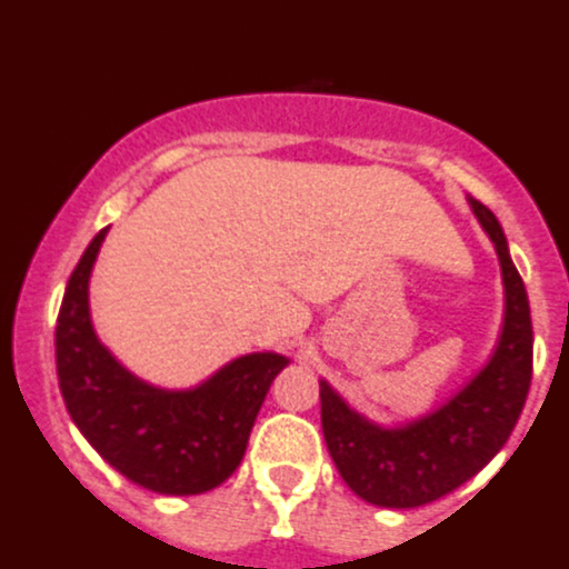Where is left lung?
Returning <instances> with one entry per match:
<instances>
[{"label":"left lung","mask_w":569,"mask_h":569,"mask_svg":"<svg viewBox=\"0 0 569 569\" xmlns=\"http://www.w3.org/2000/svg\"><path fill=\"white\" fill-rule=\"evenodd\" d=\"M469 204L496 244L505 280V327L486 368L441 409L398 428L365 420L321 381L327 450L346 486L370 505L409 510L452 493L507 445L529 395L535 335L526 286L496 214L471 196Z\"/></svg>","instance_id":"left-lung-1"}]
</instances>
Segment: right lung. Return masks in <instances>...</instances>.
I'll return each instance as SVG.
<instances>
[{
	"mask_svg": "<svg viewBox=\"0 0 569 569\" xmlns=\"http://www.w3.org/2000/svg\"><path fill=\"white\" fill-rule=\"evenodd\" d=\"M106 231L89 242L64 289L57 319V376L83 439L136 486L193 496L229 480L283 355L259 351L223 365L193 390H160L136 379L98 340L89 319V274Z\"/></svg>",
	"mask_w": 569,
	"mask_h": 569,
	"instance_id": "1",
	"label": "right lung"
}]
</instances>
